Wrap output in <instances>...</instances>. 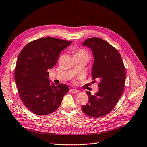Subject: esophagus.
I'll list each match as a JSON object with an SVG mask.
<instances>
[{"instance_id": "obj_1", "label": "esophagus", "mask_w": 147, "mask_h": 147, "mask_svg": "<svg viewBox=\"0 0 147 147\" xmlns=\"http://www.w3.org/2000/svg\"><path fill=\"white\" fill-rule=\"evenodd\" d=\"M69 91L73 94H77V93L79 92V91L78 90V89H71L69 90Z\"/></svg>"}]
</instances>
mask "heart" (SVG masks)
Wrapping results in <instances>:
<instances>
[{
    "mask_svg": "<svg viewBox=\"0 0 147 147\" xmlns=\"http://www.w3.org/2000/svg\"><path fill=\"white\" fill-rule=\"evenodd\" d=\"M74 56H80L84 57V58L89 59V53L87 51L84 49H79L74 50Z\"/></svg>",
    "mask_w": 147,
    "mask_h": 147,
    "instance_id": "heart-1",
    "label": "heart"
}]
</instances>
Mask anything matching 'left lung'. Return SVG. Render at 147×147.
Returning a JSON list of instances; mask_svg holds the SVG:
<instances>
[{
	"instance_id": "left-lung-1",
	"label": "left lung",
	"mask_w": 147,
	"mask_h": 147,
	"mask_svg": "<svg viewBox=\"0 0 147 147\" xmlns=\"http://www.w3.org/2000/svg\"><path fill=\"white\" fill-rule=\"evenodd\" d=\"M83 45L92 50L94 62L93 79L100 80L98 92L94 95L86 91L89 101L82 111L92 118H99L110 113L123 94L126 77L125 67L118 51L103 39L88 38Z\"/></svg>"
}]
</instances>
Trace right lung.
I'll list each match as a JSON object with an SVG mask.
<instances>
[{"instance_id":"right-lung-1","label":"right lung","mask_w":147,"mask_h":147,"mask_svg":"<svg viewBox=\"0 0 147 147\" xmlns=\"http://www.w3.org/2000/svg\"><path fill=\"white\" fill-rule=\"evenodd\" d=\"M71 42L41 38L27 44L19 53L14 73L18 94L24 105L38 115L56 111L69 90L65 84H51L48 69L56 65L61 51Z\"/></svg>"}]
</instances>
